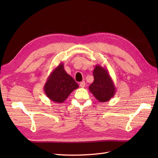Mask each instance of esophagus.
I'll return each mask as SVG.
<instances>
[{
	"label": "esophagus",
	"mask_w": 158,
	"mask_h": 158,
	"mask_svg": "<svg viewBox=\"0 0 158 158\" xmlns=\"http://www.w3.org/2000/svg\"><path fill=\"white\" fill-rule=\"evenodd\" d=\"M85 83L84 81H82V82H81L80 83V86L81 88H84L85 87Z\"/></svg>",
	"instance_id": "1"
}]
</instances>
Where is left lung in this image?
Returning <instances> with one entry per match:
<instances>
[{
  "instance_id": "8db88e82",
  "label": "left lung",
  "mask_w": 158,
  "mask_h": 158,
  "mask_svg": "<svg viewBox=\"0 0 158 158\" xmlns=\"http://www.w3.org/2000/svg\"><path fill=\"white\" fill-rule=\"evenodd\" d=\"M94 82L89 86V89L95 99L99 102L109 101L116 93L113 81L106 67L97 64L94 69Z\"/></svg>"
}]
</instances>
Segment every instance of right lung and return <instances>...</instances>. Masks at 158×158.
<instances>
[{
    "instance_id": "add662e5",
    "label": "right lung",
    "mask_w": 158,
    "mask_h": 158,
    "mask_svg": "<svg viewBox=\"0 0 158 158\" xmlns=\"http://www.w3.org/2000/svg\"><path fill=\"white\" fill-rule=\"evenodd\" d=\"M78 86L74 78L64 70L63 63H60L48 76L44 89L51 101L62 103Z\"/></svg>"
}]
</instances>
